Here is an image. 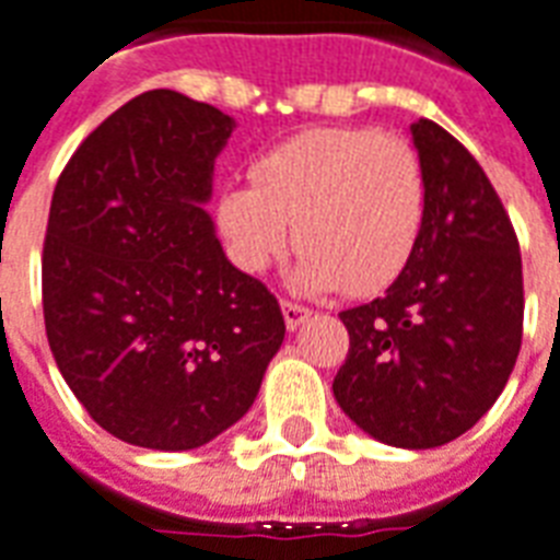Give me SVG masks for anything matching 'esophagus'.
Returning <instances> with one entry per match:
<instances>
[{"instance_id": "1", "label": "esophagus", "mask_w": 560, "mask_h": 560, "mask_svg": "<svg viewBox=\"0 0 560 560\" xmlns=\"http://www.w3.org/2000/svg\"><path fill=\"white\" fill-rule=\"evenodd\" d=\"M280 306H283V318H285V327H289V330H298V327L304 325L306 318H310V310L301 304H295V301H280Z\"/></svg>"}]
</instances>
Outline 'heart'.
Wrapping results in <instances>:
<instances>
[{
	"label": "heart",
	"instance_id": "b5f03b06",
	"mask_svg": "<svg viewBox=\"0 0 560 560\" xmlns=\"http://www.w3.org/2000/svg\"><path fill=\"white\" fill-rule=\"evenodd\" d=\"M254 185H226L218 226L238 268L259 275L292 245L304 250L298 283L342 285L369 298L393 285L413 259L428 183L410 141L375 126H322L265 150Z\"/></svg>",
	"mask_w": 560,
	"mask_h": 560
}]
</instances>
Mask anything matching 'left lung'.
<instances>
[{
  "label": "left lung",
  "instance_id": "left-lung-1",
  "mask_svg": "<svg viewBox=\"0 0 560 560\" xmlns=\"http://www.w3.org/2000/svg\"><path fill=\"white\" fill-rule=\"evenodd\" d=\"M428 183L413 259L384 298L339 313L348 357L334 395L365 434L434 448L502 395L523 342V259L502 200L455 136L410 126Z\"/></svg>",
  "mask_w": 560,
  "mask_h": 560
}]
</instances>
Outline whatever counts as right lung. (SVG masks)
Wrapping results in <instances>:
<instances>
[{"mask_svg": "<svg viewBox=\"0 0 560 560\" xmlns=\"http://www.w3.org/2000/svg\"><path fill=\"white\" fill-rule=\"evenodd\" d=\"M233 129L215 105L147 91L79 144L52 191L46 339L91 419L124 443L215 440L283 345L277 298L226 259L203 209Z\"/></svg>", "mask_w": 560, "mask_h": 560, "instance_id": "1", "label": "right lung"}]
</instances>
